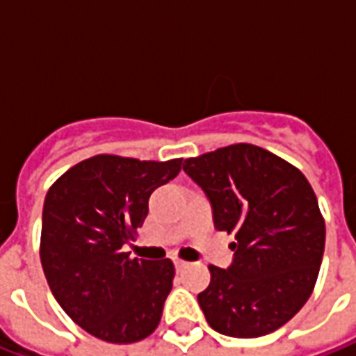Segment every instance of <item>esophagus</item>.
Instances as JSON below:
<instances>
[{
	"label": "esophagus",
	"instance_id": "1",
	"mask_svg": "<svg viewBox=\"0 0 356 356\" xmlns=\"http://www.w3.org/2000/svg\"><path fill=\"white\" fill-rule=\"evenodd\" d=\"M173 263H175V268H177V270H183V268H185L186 265H188V263L183 261V259H175V261H173Z\"/></svg>",
	"mask_w": 356,
	"mask_h": 356
}]
</instances>
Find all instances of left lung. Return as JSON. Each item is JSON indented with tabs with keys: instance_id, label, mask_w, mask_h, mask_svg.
Segmentation results:
<instances>
[{
	"instance_id": "left-lung-1",
	"label": "left lung",
	"mask_w": 356,
	"mask_h": 356,
	"mask_svg": "<svg viewBox=\"0 0 356 356\" xmlns=\"http://www.w3.org/2000/svg\"><path fill=\"white\" fill-rule=\"evenodd\" d=\"M186 175L211 202L217 231L234 234L229 268L209 265L198 303L211 328L261 337L293 318L313 293L326 225L301 171L265 148L238 143L186 158Z\"/></svg>"
}]
</instances>
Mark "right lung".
<instances>
[{"label":"right lung","instance_id":"right-lung-1","mask_svg":"<svg viewBox=\"0 0 356 356\" xmlns=\"http://www.w3.org/2000/svg\"><path fill=\"white\" fill-rule=\"evenodd\" d=\"M181 162L97 154L47 191L43 273L65 313L102 341L135 343L160 324L175 267L131 257L124 246L145 223L152 191L177 177Z\"/></svg>","mask_w":356,"mask_h":356}]
</instances>
